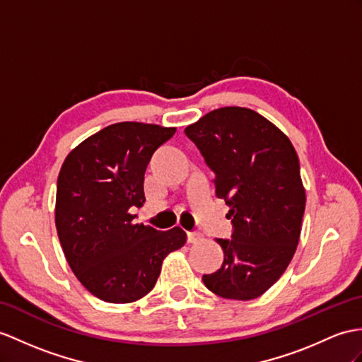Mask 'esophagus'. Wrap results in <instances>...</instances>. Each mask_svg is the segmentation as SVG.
Returning <instances> with one entry per match:
<instances>
[{"mask_svg":"<svg viewBox=\"0 0 362 362\" xmlns=\"http://www.w3.org/2000/svg\"><path fill=\"white\" fill-rule=\"evenodd\" d=\"M202 240V235L199 233V232H189L187 233V241L190 243V244H197V243H199Z\"/></svg>","mask_w":362,"mask_h":362,"instance_id":"34e87169","label":"esophagus"}]
</instances>
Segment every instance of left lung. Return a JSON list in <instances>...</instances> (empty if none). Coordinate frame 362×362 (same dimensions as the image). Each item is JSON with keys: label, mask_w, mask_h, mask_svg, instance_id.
I'll use <instances>...</instances> for the list:
<instances>
[{"label": "left lung", "mask_w": 362, "mask_h": 362, "mask_svg": "<svg viewBox=\"0 0 362 362\" xmlns=\"http://www.w3.org/2000/svg\"><path fill=\"white\" fill-rule=\"evenodd\" d=\"M215 173V193L228 206L232 240H216L221 269L202 276L226 299L249 301L276 283L301 235L305 190L290 139L245 107L211 110L186 127Z\"/></svg>", "instance_id": "left-lung-1"}]
</instances>
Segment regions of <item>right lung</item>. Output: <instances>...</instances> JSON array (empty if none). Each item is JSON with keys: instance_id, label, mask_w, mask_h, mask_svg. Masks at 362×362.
Returning <instances> with one entry per match:
<instances>
[{"instance_id": "obj_1", "label": "right lung", "mask_w": 362, "mask_h": 362, "mask_svg": "<svg viewBox=\"0 0 362 362\" xmlns=\"http://www.w3.org/2000/svg\"><path fill=\"white\" fill-rule=\"evenodd\" d=\"M175 127L117 122L76 146L57 182L55 224L70 269L105 303L126 304L155 287L164 258L186 244L180 227L136 224L144 173L153 152Z\"/></svg>"}]
</instances>
